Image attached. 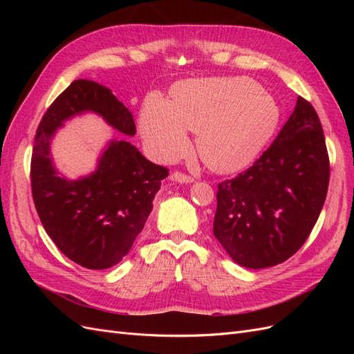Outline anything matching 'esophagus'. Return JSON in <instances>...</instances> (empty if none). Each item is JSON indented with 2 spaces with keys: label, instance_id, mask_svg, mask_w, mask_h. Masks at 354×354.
I'll return each instance as SVG.
<instances>
[{
  "label": "esophagus",
  "instance_id": "34e87169",
  "mask_svg": "<svg viewBox=\"0 0 354 354\" xmlns=\"http://www.w3.org/2000/svg\"><path fill=\"white\" fill-rule=\"evenodd\" d=\"M169 178L173 181H177V183H192V181H194V177L180 173V171H174V173L169 176Z\"/></svg>",
  "mask_w": 354,
  "mask_h": 354
}]
</instances>
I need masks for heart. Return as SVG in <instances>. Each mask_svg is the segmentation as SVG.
<instances>
[{
  "label": "heart",
  "instance_id": "b5f03b06",
  "mask_svg": "<svg viewBox=\"0 0 354 354\" xmlns=\"http://www.w3.org/2000/svg\"><path fill=\"white\" fill-rule=\"evenodd\" d=\"M281 120L272 94L243 78L192 80L173 88V102L149 95L140 113L146 147L171 160L189 151L190 130L211 169L233 173L250 165L269 143Z\"/></svg>",
  "mask_w": 354,
  "mask_h": 354
}]
</instances>
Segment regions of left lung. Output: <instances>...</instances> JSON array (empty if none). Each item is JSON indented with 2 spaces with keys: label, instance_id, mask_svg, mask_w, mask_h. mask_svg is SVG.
<instances>
[{
  "label": "left lung",
  "instance_id": "left-lung-1",
  "mask_svg": "<svg viewBox=\"0 0 354 354\" xmlns=\"http://www.w3.org/2000/svg\"><path fill=\"white\" fill-rule=\"evenodd\" d=\"M329 158L315 108L295 109L254 165L218 185L214 236L248 269L283 263L301 248L326 199Z\"/></svg>",
  "mask_w": 354,
  "mask_h": 354
}]
</instances>
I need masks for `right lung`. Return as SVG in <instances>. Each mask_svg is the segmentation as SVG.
<instances>
[{"instance_id": "obj_1", "label": "right lung", "mask_w": 354, "mask_h": 354, "mask_svg": "<svg viewBox=\"0 0 354 354\" xmlns=\"http://www.w3.org/2000/svg\"><path fill=\"white\" fill-rule=\"evenodd\" d=\"M94 112L125 136L136 134L131 112L109 88L77 80L51 103L38 125L30 159L32 198L51 241L69 260L102 270L120 263L145 227L165 167L127 140H112L90 176L69 180L50 158L51 138L71 118Z\"/></svg>"}]
</instances>
